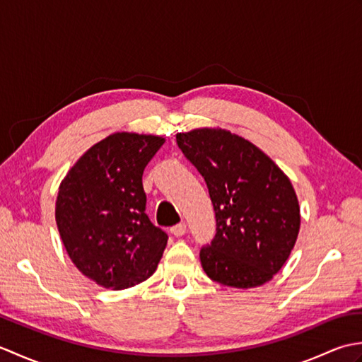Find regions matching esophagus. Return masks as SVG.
Returning <instances> with one entry per match:
<instances>
[{"instance_id":"1","label":"esophagus","mask_w":362,"mask_h":362,"mask_svg":"<svg viewBox=\"0 0 362 362\" xmlns=\"http://www.w3.org/2000/svg\"><path fill=\"white\" fill-rule=\"evenodd\" d=\"M185 232H187V224H185V222H180V224L171 227V233L174 236H183V235H185Z\"/></svg>"}]
</instances>
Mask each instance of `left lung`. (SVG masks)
Wrapping results in <instances>:
<instances>
[{
    "label": "left lung",
    "instance_id": "left-lung-1",
    "mask_svg": "<svg viewBox=\"0 0 362 362\" xmlns=\"http://www.w3.org/2000/svg\"><path fill=\"white\" fill-rule=\"evenodd\" d=\"M175 140L205 179L216 214V235L201 249L205 274L238 289L271 281L300 230L288 175L255 144L226 129H194Z\"/></svg>",
    "mask_w": 362,
    "mask_h": 362
}]
</instances>
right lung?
Instances as JSON below:
<instances>
[{
	"label": "right lung",
	"instance_id": "obj_1",
	"mask_svg": "<svg viewBox=\"0 0 362 362\" xmlns=\"http://www.w3.org/2000/svg\"><path fill=\"white\" fill-rule=\"evenodd\" d=\"M165 138L117 132L93 144L59 187L56 222L68 257L107 289L148 280L168 235L149 221L143 171Z\"/></svg>",
	"mask_w": 362,
	"mask_h": 362
}]
</instances>
